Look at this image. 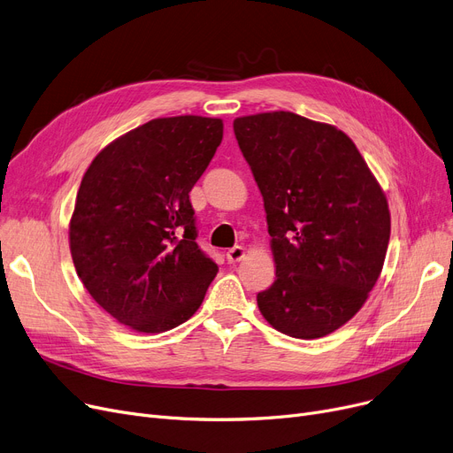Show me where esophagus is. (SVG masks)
I'll return each mask as SVG.
<instances>
[{"mask_svg":"<svg viewBox=\"0 0 453 453\" xmlns=\"http://www.w3.org/2000/svg\"><path fill=\"white\" fill-rule=\"evenodd\" d=\"M244 253H246V250L242 246H234L226 251V259H227V263H239L244 257Z\"/></svg>","mask_w":453,"mask_h":453,"instance_id":"esophagus-1","label":"esophagus"}]
</instances>
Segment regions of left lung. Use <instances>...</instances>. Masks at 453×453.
<instances>
[{"label": "left lung", "instance_id": "left-lung-1", "mask_svg": "<svg viewBox=\"0 0 453 453\" xmlns=\"http://www.w3.org/2000/svg\"><path fill=\"white\" fill-rule=\"evenodd\" d=\"M233 131L263 194L275 261L259 311L288 337H326L380 278L390 239L385 194L337 127L275 111L237 118Z\"/></svg>", "mask_w": 453, "mask_h": 453}]
</instances>
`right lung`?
<instances>
[{"label":"right lung","mask_w":453,"mask_h":453,"mask_svg":"<svg viewBox=\"0 0 453 453\" xmlns=\"http://www.w3.org/2000/svg\"><path fill=\"white\" fill-rule=\"evenodd\" d=\"M220 118H157L96 155L77 192L70 251L96 303L139 333L202 305L219 266L200 250L188 192L222 142Z\"/></svg>","instance_id":"right-lung-1"}]
</instances>
